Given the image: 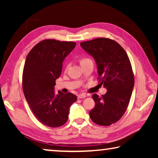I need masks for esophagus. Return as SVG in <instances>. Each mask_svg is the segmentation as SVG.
<instances>
[{
  "mask_svg": "<svg viewBox=\"0 0 158 158\" xmlns=\"http://www.w3.org/2000/svg\"><path fill=\"white\" fill-rule=\"evenodd\" d=\"M77 98H78V99L84 98H85V94H84V93H81V94L78 95V96H77Z\"/></svg>",
  "mask_w": 158,
  "mask_h": 158,
  "instance_id": "34e87169",
  "label": "esophagus"
}]
</instances>
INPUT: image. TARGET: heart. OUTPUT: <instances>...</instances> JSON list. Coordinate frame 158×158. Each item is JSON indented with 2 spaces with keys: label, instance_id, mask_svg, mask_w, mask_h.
I'll return each mask as SVG.
<instances>
[{
  "label": "heart",
  "instance_id": "1",
  "mask_svg": "<svg viewBox=\"0 0 158 158\" xmlns=\"http://www.w3.org/2000/svg\"><path fill=\"white\" fill-rule=\"evenodd\" d=\"M89 60H90V58H89L82 57V58H80V59H79V62H80V63L82 64V63H84L87 62V61H89Z\"/></svg>",
  "mask_w": 158,
  "mask_h": 158
}]
</instances>
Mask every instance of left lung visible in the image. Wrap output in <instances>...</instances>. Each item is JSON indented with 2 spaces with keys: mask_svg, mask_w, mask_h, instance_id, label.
I'll return each mask as SVG.
<instances>
[{
  "mask_svg": "<svg viewBox=\"0 0 158 158\" xmlns=\"http://www.w3.org/2000/svg\"><path fill=\"white\" fill-rule=\"evenodd\" d=\"M80 45L94 58L98 79L107 89L102 97L93 95L95 104L90 117L96 124L109 126L121 118L129 105L135 85L130 59L123 48L111 39L99 37Z\"/></svg>",
  "mask_w": 158,
  "mask_h": 158,
  "instance_id": "obj_1",
  "label": "left lung"
}]
</instances>
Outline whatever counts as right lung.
I'll return each instance as SVG.
<instances>
[{
	"instance_id": "right-lung-1",
	"label": "right lung",
	"mask_w": 158,
	"mask_h": 158,
	"mask_svg": "<svg viewBox=\"0 0 158 158\" xmlns=\"http://www.w3.org/2000/svg\"><path fill=\"white\" fill-rule=\"evenodd\" d=\"M75 46L74 42L44 40L35 45L26 57L22 75L23 93L34 116L48 127L65 124L69 107L77 101V96L71 93H54L63 60Z\"/></svg>"
}]
</instances>
